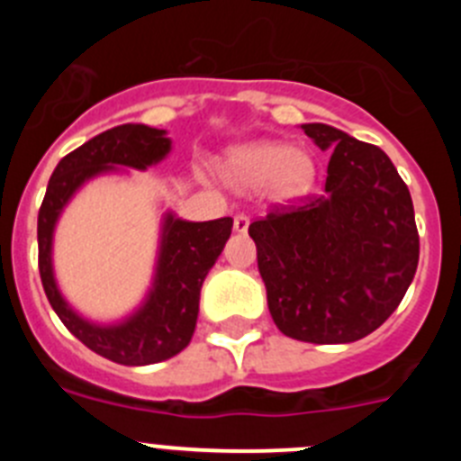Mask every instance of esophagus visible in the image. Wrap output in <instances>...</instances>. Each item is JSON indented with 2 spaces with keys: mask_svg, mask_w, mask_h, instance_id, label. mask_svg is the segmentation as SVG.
<instances>
[{
  "mask_svg": "<svg viewBox=\"0 0 461 461\" xmlns=\"http://www.w3.org/2000/svg\"><path fill=\"white\" fill-rule=\"evenodd\" d=\"M233 228H235V233H247V228H249V217H247V214H235Z\"/></svg>",
  "mask_w": 461,
  "mask_h": 461,
  "instance_id": "esophagus-1",
  "label": "esophagus"
}]
</instances>
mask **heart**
I'll return each instance as SVG.
<instances>
[{"instance_id": "obj_1", "label": "heart", "mask_w": 461, "mask_h": 461, "mask_svg": "<svg viewBox=\"0 0 461 461\" xmlns=\"http://www.w3.org/2000/svg\"><path fill=\"white\" fill-rule=\"evenodd\" d=\"M223 173L238 186H260L272 201H297L316 182V161L304 149L281 142H249L223 158Z\"/></svg>"}]
</instances>
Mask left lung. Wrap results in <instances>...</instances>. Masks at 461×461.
<instances>
[{
  "label": "left lung",
  "mask_w": 461,
  "mask_h": 461,
  "mask_svg": "<svg viewBox=\"0 0 461 461\" xmlns=\"http://www.w3.org/2000/svg\"><path fill=\"white\" fill-rule=\"evenodd\" d=\"M332 152L321 195L272 207L249 226L276 328L309 344H348L388 321L413 281V201L376 145L303 124Z\"/></svg>",
  "instance_id": "obj_1"
}]
</instances>
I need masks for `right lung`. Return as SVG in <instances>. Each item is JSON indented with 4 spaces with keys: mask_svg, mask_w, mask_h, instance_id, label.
I'll use <instances>...</instances> for the list:
<instances>
[{
    "mask_svg": "<svg viewBox=\"0 0 461 461\" xmlns=\"http://www.w3.org/2000/svg\"><path fill=\"white\" fill-rule=\"evenodd\" d=\"M168 152L170 138H166L164 129L145 124L108 129L57 164L39 210V272L48 303L73 337L94 353L126 367L168 360L189 346L198 321L203 281L230 238L233 219L185 221L168 212L161 228L152 291L133 316L115 325H96L68 307L52 275V233L71 195L85 182L115 170V166L145 170Z\"/></svg>",
    "mask_w": 461,
    "mask_h": 461,
    "instance_id": "right-lung-1",
    "label": "right lung"
}]
</instances>
